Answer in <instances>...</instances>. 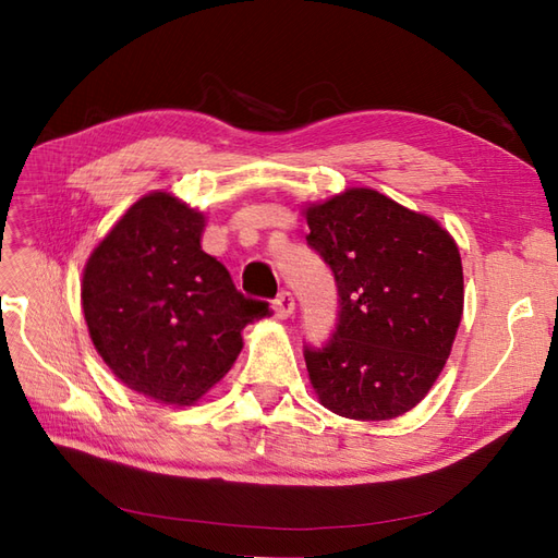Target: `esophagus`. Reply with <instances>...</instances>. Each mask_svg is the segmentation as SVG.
Wrapping results in <instances>:
<instances>
[{"mask_svg": "<svg viewBox=\"0 0 558 558\" xmlns=\"http://www.w3.org/2000/svg\"><path fill=\"white\" fill-rule=\"evenodd\" d=\"M272 310L277 318H289L295 312V298L289 291H281L272 302Z\"/></svg>", "mask_w": 558, "mask_h": 558, "instance_id": "esophagus-1", "label": "esophagus"}]
</instances>
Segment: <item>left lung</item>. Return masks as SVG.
<instances>
[{
    "mask_svg": "<svg viewBox=\"0 0 558 558\" xmlns=\"http://www.w3.org/2000/svg\"><path fill=\"white\" fill-rule=\"evenodd\" d=\"M307 244L332 269L340 312L324 347H305L314 391L330 412L386 421L424 400L463 314V267L430 216L373 189L310 205Z\"/></svg>",
    "mask_w": 558,
    "mask_h": 558,
    "instance_id": "1",
    "label": "left lung"
}]
</instances>
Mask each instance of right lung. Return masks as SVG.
I'll list each match as a JSON object with an SVG mask.
<instances>
[{"label": "right lung", "mask_w": 558, "mask_h": 558, "mask_svg": "<svg viewBox=\"0 0 558 558\" xmlns=\"http://www.w3.org/2000/svg\"><path fill=\"white\" fill-rule=\"evenodd\" d=\"M205 214L170 193H148L97 244L83 269L90 340L132 391L191 404L221 381L242 330L269 316L244 298L226 265L202 251Z\"/></svg>", "instance_id": "1"}]
</instances>
